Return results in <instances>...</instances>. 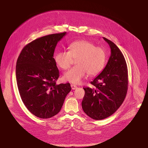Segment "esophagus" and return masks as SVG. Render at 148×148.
<instances>
[{
	"label": "esophagus",
	"instance_id": "obj_1",
	"mask_svg": "<svg viewBox=\"0 0 148 148\" xmlns=\"http://www.w3.org/2000/svg\"><path fill=\"white\" fill-rule=\"evenodd\" d=\"M71 87L72 90H75L77 88V87L75 85H74V84H71Z\"/></svg>",
	"mask_w": 148,
	"mask_h": 148
}]
</instances>
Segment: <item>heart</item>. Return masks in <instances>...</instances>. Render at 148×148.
I'll return each mask as SVG.
<instances>
[{"instance_id": "obj_1", "label": "heart", "mask_w": 148, "mask_h": 148, "mask_svg": "<svg viewBox=\"0 0 148 148\" xmlns=\"http://www.w3.org/2000/svg\"><path fill=\"white\" fill-rule=\"evenodd\" d=\"M69 51H60L54 57L57 66L62 70L68 69L76 60L77 66L71 68L63 75L66 81L79 84L88 74L96 75L103 69L107 60L105 50L100 47L95 46L91 42L81 40L71 43L69 46Z\"/></svg>"}]
</instances>
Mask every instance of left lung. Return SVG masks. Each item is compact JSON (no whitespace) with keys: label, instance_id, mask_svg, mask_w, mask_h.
Returning a JSON list of instances; mask_svg holds the SVG:
<instances>
[{"label":"left lung","instance_id":"left-lung-1","mask_svg":"<svg viewBox=\"0 0 148 148\" xmlns=\"http://www.w3.org/2000/svg\"><path fill=\"white\" fill-rule=\"evenodd\" d=\"M111 48V56L103 71L91 84L95 88H83L82 108L88 116L101 120L112 115L123 103L128 90L126 62L121 50L111 40L103 37Z\"/></svg>","mask_w":148,"mask_h":148}]
</instances>
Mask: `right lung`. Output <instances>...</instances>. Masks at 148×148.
<instances>
[{
  "instance_id": "right-lung-1",
  "label": "right lung",
  "mask_w": 148,
  "mask_h": 148,
  "mask_svg": "<svg viewBox=\"0 0 148 148\" xmlns=\"http://www.w3.org/2000/svg\"><path fill=\"white\" fill-rule=\"evenodd\" d=\"M66 32L37 38L21 51L16 62V81L20 97L28 110L43 119L61 110L71 88L70 83L56 84L59 71L53 57L58 42Z\"/></svg>"
}]
</instances>
